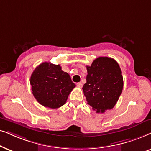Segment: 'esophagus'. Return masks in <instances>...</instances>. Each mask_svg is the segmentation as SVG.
Here are the masks:
<instances>
[{"instance_id":"34e87169","label":"esophagus","mask_w":151,"mask_h":151,"mask_svg":"<svg viewBox=\"0 0 151 151\" xmlns=\"http://www.w3.org/2000/svg\"><path fill=\"white\" fill-rule=\"evenodd\" d=\"M77 85L78 87H79V88H81L82 86H83V84H82L81 82H79V83H77Z\"/></svg>"}]
</instances>
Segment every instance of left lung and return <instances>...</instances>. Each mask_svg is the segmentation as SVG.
<instances>
[{
  "label": "left lung",
  "mask_w": 151,
  "mask_h": 151,
  "mask_svg": "<svg viewBox=\"0 0 151 151\" xmlns=\"http://www.w3.org/2000/svg\"><path fill=\"white\" fill-rule=\"evenodd\" d=\"M86 68V83L82 89L88 104L97 113L113 108L124 86L119 64L112 58L101 57Z\"/></svg>",
  "instance_id": "left-lung-1"
}]
</instances>
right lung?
<instances>
[{
	"mask_svg": "<svg viewBox=\"0 0 151 151\" xmlns=\"http://www.w3.org/2000/svg\"><path fill=\"white\" fill-rule=\"evenodd\" d=\"M35 99L45 107L58 108L64 105L76 85L60 65L44 62L37 66L30 77Z\"/></svg>",
	"mask_w": 151,
	"mask_h": 151,
	"instance_id": "right-lung-1",
	"label": "right lung"
}]
</instances>
